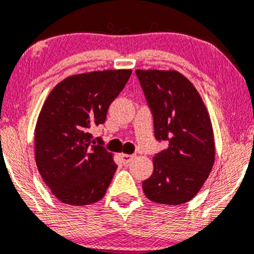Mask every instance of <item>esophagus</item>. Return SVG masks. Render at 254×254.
<instances>
[{"mask_svg":"<svg viewBox=\"0 0 254 254\" xmlns=\"http://www.w3.org/2000/svg\"><path fill=\"white\" fill-rule=\"evenodd\" d=\"M134 157H135L134 155H129V154H122V155H120V159H122L123 164H124V165H127L129 162H131Z\"/></svg>","mask_w":254,"mask_h":254,"instance_id":"obj_1","label":"esophagus"}]
</instances>
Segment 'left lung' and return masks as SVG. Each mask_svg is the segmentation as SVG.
<instances>
[{
  "instance_id": "8db88e82",
  "label": "left lung",
  "mask_w": 254,
  "mask_h": 254,
  "mask_svg": "<svg viewBox=\"0 0 254 254\" xmlns=\"http://www.w3.org/2000/svg\"><path fill=\"white\" fill-rule=\"evenodd\" d=\"M154 115L155 137L169 146L154 156V172L142 182L150 201L181 205L192 200L215 162L210 114L195 85L177 70L136 69Z\"/></svg>"
}]
</instances>
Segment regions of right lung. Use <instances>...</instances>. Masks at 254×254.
Instances as JSON below:
<instances>
[{
  "label": "right lung",
  "instance_id": "right-lung-1",
  "mask_svg": "<svg viewBox=\"0 0 254 254\" xmlns=\"http://www.w3.org/2000/svg\"><path fill=\"white\" fill-rule=\"evenodd\" d=\"M131 69L82 73L59 82L34 129V155L42 179L61 202L85 206L104 197L118 166L112 152L95 145L90 129L103 124Z\"/></svg>",
  "mask_w": 254,
  "mask_h": 254
}]
</instances>
